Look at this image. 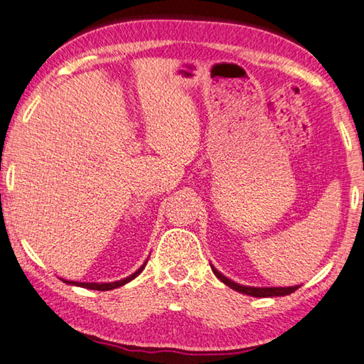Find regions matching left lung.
I'll return each instance as SVG.
<instances>
[{
    "label": "left lung",
    "mask_w": 364,
    "mask_h": 364,
    "mask_svg": "<svg viewBox=\"0 0 364 364\" xmlns=\"http://www.w3.org/2000/svg\"><path fill=\"white\" fill-rule=\"evenodd\" d=\"M211 266V264H210ZM211 270H213V274L220 279L224 285H228L229 288L235 289V291H239L242 294H248V296H253V297H275V296H287V294H291L294 293L299 285L296 287H247V285H240V283H235L230 279H228L226 275H223L220 270L215 269L211 266Z\"/></svg>",
    "instance_id": "1"
}]
</instances>
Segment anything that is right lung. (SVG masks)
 Listing matches in <instances>:
<instances>
[{
  "instance_id": "1",
  "label": "right lung",
  "mask_w": 364,
  "mask_h": 364,
  "mask_svg": "<svg viewBox=\"0 0 364 364\" xmlns=\"http://www.w3.org/2000/svg\"><path fill=\"white\" fill-rule=\"evenodd\" d=\"M148 259L143 262V266H140V269L136 270V272H134L129 277H125V279L122 280H117V282H108V283H87V282H71V280H63L65 283H68V285H75V287H82V288H87V289H97V291H108V289H114V288H119L125 285V283H129L135 279V277H138L141 274V270L144 269V266H146Z\"/></svg>"
}]
</instances>
